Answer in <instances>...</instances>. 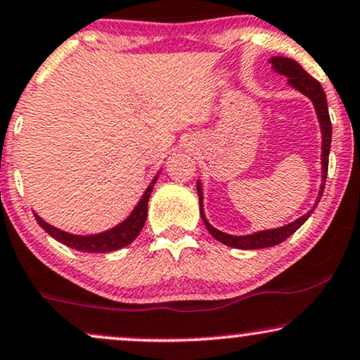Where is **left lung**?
<instances>
[{
    "label": "left lung",
    "mask_w": 360,
    "mask_h": 360,
    "mask_svg": "<svg viewBox=\"0 0 360 360\" xmlns=\"http://www.w3.org/2000/svg\"><path fill=\"white\" fill-rule=\"evenodd\" d=\"M268 63L271 65L274 72L278 75L287 77V85L295 89L297 92L305 95L309 101L314 103L315 114H317L319 124H320V132H322V154H320V164H322V183H320L319 196L315 199L311 210L307 211L304 216L297 218L295 221L283 224L278 228H270V229H259V231L250 233V235H229V233H223L219 229H216L213 224L207 221L205 214V194H202V184L201 179H198L196 189L199 196V213H201L202 223L206 224L207 231L211 233V236L214 240H218L219 243L231 246V248L238 250H258V248H270L281 243V241L287 240L288 236H292L298 228L304 224L307 219L310 218V214L314 213V210L317 207L320 198H322L323 188H326V179H327V171H328V153H330V142H332V124L330 117H328L327 109V97L323 92L322 85L319 84L314 77H310L304 68L300 67V63H297L293 58H287V56H271L268 60Z\"/></svg>",
    "instance_id": "8db88e82"
}]
</instances>
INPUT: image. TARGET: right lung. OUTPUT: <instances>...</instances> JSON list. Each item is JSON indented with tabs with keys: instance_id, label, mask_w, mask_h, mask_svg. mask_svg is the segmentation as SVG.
Returning a JSON list of instances; mask_svg holds the SVG:
<instances>
[{
	"instance_id": "obj_1",
	"label": "right lung",
	"mask_w": 360,
	"mask_h": 360,
	"mask_svg": "<svg viewBox=\"0 0 360 360\" xmlns=\"http://www.w3.org/2000/svg\"><path fill=\"white\" fill-rule=\"evenodd\" d=\"M162 169H159L158 174L154 176V179L150 181V184L147 186L144 194H142L141 199L137 201V205L134 206V210L131 211V214L120 221L119 224H115L114 228L105 229L102 233H92V235H73V233L63 231V229L53 226V224L46 223L41 216H38L33 211L34 219L40 226L45 229L46 233L51 238H55L56 241L63 243L65 246L72 250H79L84 251V253H110V251L120 250L124 246L131 245L134 240H136L139 233L142 231L146 224V218H147V205H149V198L150 193H153L154 184L158 183V177L161 174Z\"/></svg>"
}]
</instances>
